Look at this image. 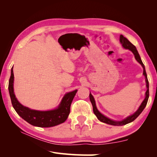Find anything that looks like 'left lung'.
I'll return each instance as SVG.
<instances>
[{"label": "left lung", "mask_w": 157, "mask_h": 157, "mask_svg": "<svg viewBox=\"0 0 157 157\" xmlns=\"http://www.w3.org/2000/svg\"><path fill=\"white\" fill-rule=\"evenodd\" d=\"M119 41L123 48H124L125 49H128L130 51L132 52V53L134 55V57H135L136 61H137L143 67V75H144L145 77V81H146V88H147V90H146V92L145 93V98L141 103V105H140L139 108L138 109L137 111H136L134 113V114L127 117L126 118L121 120V121H115V120L110 119V118L107 117H106L103 114H102V113L98 111L97 107H96L94 96L92 95L91 92L90 93V102H91L92 106H93V112H94V115L96 116V117L98 118V119L100 121H101L102 123H106V124H109V125H117V126H121V125L128 124V123H131L133 121H134V120L137 118L140 115V113L143 111V110H144V108L146 107V104H147V102H148V97H149V84H148V78H147V75H146V73L144 65L143 64V63L142 61L140 56V55L137 51V49H136V46L134 44H132V43L130 42L126 38H125L123 35H120Z\"/></svg>", "instance_id": "obj_1"}]
</instances>
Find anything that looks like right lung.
Segmentation results:
<instances>
[{
  "label": "right lung",
  "mask_w": 157,
  "mask_h": 157,
  "mask_svg": "<svg viewBox=\"0 0 157 157\" xmlns=\"http://www.w3.org/2000/svg\"><path fill=\"white\" fill-rule=\"evenodd\" d=\"M13 83L14 74L12 67L9 82V92L12 105L17 113L29 124L40 128H51L61 124L67 119L70 106L78 90L66 93L56 109L49 111H38L23 106L18 101L14 93Z\"/></svg>",
  "instance_id": "obj_1"
}]
</instances>
